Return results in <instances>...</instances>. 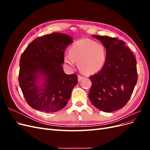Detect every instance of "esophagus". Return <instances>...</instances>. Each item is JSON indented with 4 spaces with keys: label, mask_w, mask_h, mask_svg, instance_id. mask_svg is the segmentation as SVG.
Returning <instances> with one entry per match:
<instances>
[{
    "label": "esophagus",
    "mask_w": 150,
    "mask_h": 150,
    "mask_svg": "<svg viewBox=\"0 0 150 150\" xmlns=\"http://www.w3.org/2000/svg\"><path fill=\"white\" fill-rule=\"evenodd\" d=\"M84 78V77H83V76H82L79 75V76H78V81H79V82H80V81H82Z\"/></svg>",
    "instance_id": "esophagus-1"
}]
</instances>
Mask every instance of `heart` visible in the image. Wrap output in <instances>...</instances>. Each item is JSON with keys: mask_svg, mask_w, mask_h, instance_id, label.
Wrapping results in <instances>:
<instances>
[{"mask_svg": "<svg viewBox=\"0 0 150 150\" xmlns=\"http://www.w3.org/2000/svg\"><path fill=\"white\" fill-rule=\"evenodd\" d=\"M69 54L64 56V62L69 68H73L78 62L81 71L92 74L100 71L106 61V51L101 44L89 39H81L72 44Z\"/></svg>", "mask_w": 150, "mask_h": 150, "instance_id": "b5f03b06", "label": "heart"}]
</instances>
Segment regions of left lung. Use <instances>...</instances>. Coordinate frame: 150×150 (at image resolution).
<instances>
[{
	"label": "left lung",
	"mask_w": 150,
	"mask_h": 150,
	"mask_svg": "<svg viewBox=\"0 0 150 150\" xmlns=\"http://www.w3.org/2000/svg\"><path fill=\"white\" fill-rule=\"evenodd\" d=\"M103 44L106 59L100 71L91 76L89 100L98 110L110 112L128 103L137 83V60L122 40L93 35Z\"/></svg>",
	"instance_id": "1"
}]
</instances>
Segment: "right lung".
<instances>
[{
    "label": "right lung",
    "instance_id": "add662e5",
    "mask_svg": "<svg viewBox=\"0 0 150 150\" xmlns=\"http://www.w3.org/2000/svg\"><path fill=\"white\" fill-rule=\"evenodd\" d=\"M73 39L54 33L34 40L20 59L19 83L29 105L44 112L64 108L78 84V76L66 74L62 65L66 48Z\"/></svg>",
    "mask_w": 150,
    "mask_h": 150
}]
</instances>
